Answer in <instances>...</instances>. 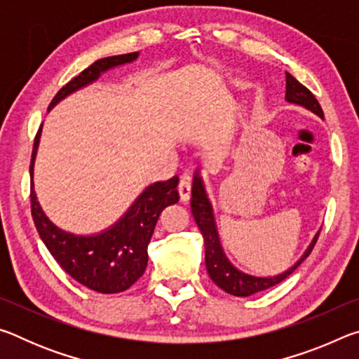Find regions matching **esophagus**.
<instances>
[{
  "instance_id": "esophagus-1",
  "label": "esophagus",
  "mask_w": 359,
  "mask_h": 359,
  "mask_svg": "<svg viewBox=\"0 0 359 359\" xmlns=\"http://www.w3.org/2000/svg\"><path fill=\"white\" fill-rule=\"evenodd\" d=\"M177 191H179V196H180V201L182 203H187L188 199L191 196V182L190 177H185L179 182V187H177Z\"/></svg>"
}]
</instances>
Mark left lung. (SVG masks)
<instances>
[{
    "label": "left lung",
    "instance_id": "1",
    "mask_svg": "<svg viewBox=\"0 0 359 359\" xmlns=\"http://www.w3.org/2000/svg\"><path fill=\"white\" fill-rule=\"evenodd\" d=\"M285 100H287L290 104L301 106L304 109H307V111L313 112L315 115H318L320 118H325L323 109H321L320 102L312 95L311 90L297 82L290 72H287V93H285ZM191 214L204 238L205 267H208L209 277L217 287H220L223 291H226V293L233 296H252L285 280V278L290 274H293L296 267L311 255L320 234L318 231V233L315 234V238L312 239L311 245L307 247V250L304 252L302 257L297 259L294 266H291L290 269L274 277H257L239 271L238 267L226 258V255H224L220 238H218L214 210H212V204L208 198V193H205L204 182L201 179V175H199V169L194 172L193 177Z\"/></svg>",
    "mask_w": 359,
    "mask_h": 359
}]
</instances>
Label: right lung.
<instances>
[{
    "label": "right lung",
    "instance_id": "obj_1",
    "mask_svg": "<svg viewBox=\"0 0 359 359\" xmlns=\"http://www.w3.org/2000/svg\"><path fill=\"white\" fill-rule=\"evenodd\" d=\"M139 52H133L96 60L93 65H90L87 69H83L81 74L60 90L48 106V111L68 95L98 81L102 72L112 69L115 66L135 62ZM39 137L41 128L34 137L32 165H29L32 215L39 238L52 257L57 259V263L83 287L104 294L128 290L133 283L139 280V277L144 274L145 267H147V247L158 217L163 209L179 201V191L175 188L179 184V177L174 175L166 182H155L149 185L131 204L126 214L102 233L93 236L72 234L48 220L36 198L33 171Z\"/></svg>",
    "mask_w": 359,
    "mask_h": 359
}]
</instances>
